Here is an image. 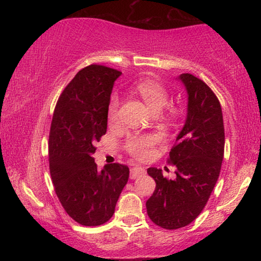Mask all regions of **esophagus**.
<instances>
[{
  "label": "esophagus",
  "instance_id": "esophagus-1",
  "mask_svg": "<svg viewBox=\"0 0 261 261\" xmlns=\"http://www.w3.org/2000/svg\"><path fill=\"white\" fill-rule=\"evenodd\" d=\"M145 173H146V171H145L143 167H134L130 170V178L131 179L139 178V177H141V176H144Z\"/></svg>",
  "mask_w": 261,
  "mask_h": 261
}]
</instances>
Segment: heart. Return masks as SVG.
<instances>
[{"label":"heart","mask_w":261,"mask_h":261,"mask_svg":"<svg viewBox=\"0 0 261 261\" xmlns=\"http://www.w3.org/2000/svg\"><path fill=\"white\" fill-rule=\"evenodd\" d=\"M136 92L154 114H159L165 109L168 105V100H169V94L166 88L152 79L140 82L136 87ZM118 109H120V99L118 96L114 95L108 107V121L110 124H116L118 122ZM161 115L163 120H168L170 117V113L168 112H163ZM156 143V136L149 134H134L126 138L124 148L130 155L143 160L151 154V148Z\"/></svg>","instance_id":"heart-1"}]
</instances>
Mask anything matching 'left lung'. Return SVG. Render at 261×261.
Listing matches in <instances>:
<instances>
[{"mask_svg": "<svg viewBox=\"0 0 261 261\" xmlns=\"http://www.w3.org/2000/svg\"><path fill=\"white\" fill-rule=\"evenodd\" d=\"M188 94L187 118L176 137L168 161L176 167L174 179L148 168L155 190L146 201L147 214L156 226H188L204 210L219 178L224 153L222 109L213 91L190 73L176 77Z\"/></svg>", "mask_w": 261, "mask_h": 261, "instance_id": "1", "label": "left lung"}]
</instances>
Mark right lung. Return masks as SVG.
Instances as JSON below:
<instances>
[{"instance_id": "right-lung-1", "label": "right lung", "mask_w": 261, "mask_h": 261, "mask_svg": "<svg viewBox=\"0 0 261 261\" xmlns=\"http://www.w3.org/2000/svg\"><path fill=\"white\" fill-rule=\"evenodd\" d=\"M122 72L102 65L82 69L62 92L49 134V169L55 192L69 216L82 226L112 218L129 168L120 163L98 170L95 144L107 131L115 81Z\"/></svg>"}]
</instances>
